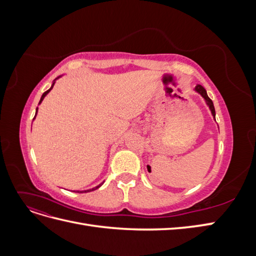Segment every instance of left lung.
<instances>
[{
	"mask_svg": "<svg viewBox=\"0 0 256 256\" xmlns=\"http://www.w3.org/2000/svg\"><path fill=\"white\" fill-rule=\"evenodd\" d=\"M196 92H198L200 94L202 95V97L206 100V104L209 106V109H210V111H212V115H214V116H216L214 106V104H212V100L208 97L207 92H206V90L202 86V85H196ZM214 120H216V118H214Z\"/></svg>",
	"mask_w": 256,
	"mask_h": 256,
	"instance_id": "obj_1",
	"label": "left lung"
}]
</instances>
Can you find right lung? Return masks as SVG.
Wrapping results in <instances>:
<instances>
[{
    "label": "right lung",
    "instance_id": "right-lung-1",
    "mask_svg": "<svg viewBox=\"0 0 256 256\" xmlns=\"http://www.w3.org/2000/svg\"><path fill=\"white\" fill-rule=\"evenodd\" d=\"M54 84V83H53ZM53 88V85H52V86H51V88H49L47 92H44V94H42V98H40V104L42 102V99L44 98V96L46 95H47L48 94V92L51 90ZM36 114H37V109H36ZM34 118H35V116H34ZM102 184H99V186H97V187H95V188H92V189H90V190H84V191H76V192H79V193H83V192H90V191H94V190H96V189H98L99 187H100V186H102Z\"/></svg>",
    "mask_w": 256,
    "mask_h": 256
}]
</instances>
